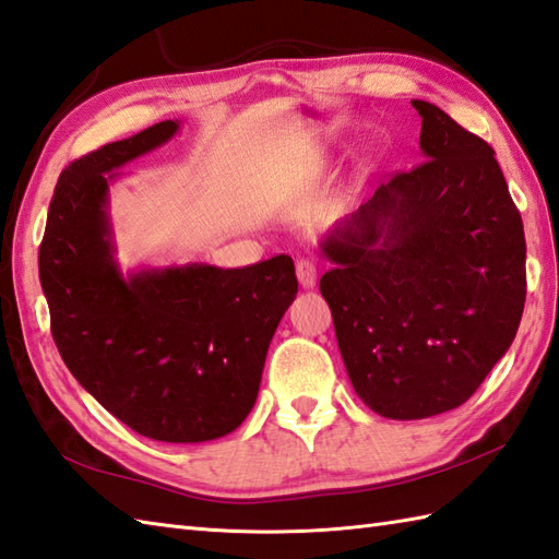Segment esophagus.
Instances as JSON below:
<instances>
[{
	"instance_id": "34e87169",
	"label": "esophagus",
	"mask_w": 559,
	"mask_h": 559,
	"mask_svg": "<svg viewBox=\"0 0 559 559\" xmlns=\"http://www.w3.org/2000/svg\"><path fill=\"white\" fill-rule=\"evenodd\" d=\"M295 273H298V281L302 288H314L317 286V264L312 259H300L298 264H295Z\"/></svg>"
}]
</instances>
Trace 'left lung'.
I'll return each instance as SVG.
<instances>
[{
  "label": "left lung",
  "mask_w": 559,
  "mask_h": 559,
  "mask_svg": "<svg viewBox=\"0 0 559 559\" xmlns=\"http://www.w3.org/2000/svg\"><path fill=\"white\" fill-rule=\"evenodd\" d=\"M411 103L423 163L319 242L350 384L389 420L466 403L512 346L526 300L524 223L495 151L437 105Z\"/></svg>",
  "instance_id": "obj_1"
}]
</instances>
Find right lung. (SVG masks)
<instances>
[{"mask_svg": "<svg viewBox=\"0 0 559 559\" xmlns=\"http://www.w3.org/2000/svg\"><path fill=\"white\" fill-rule=\"evenodd\" d=\"M177 132L180 120H165L71 163L38 269L52 338L76 382L134 432L197 444L230 435L252 411L298 278L286 254L242 269L189 261L122 271L110 185Z\"/></svg>", "mask_w": 559, "mask_h": 559, "instance_id": "1", "label": "right lung"}]
</instances>
